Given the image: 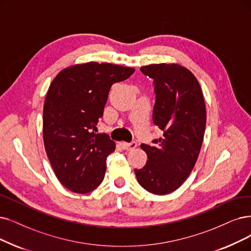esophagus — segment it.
I'll list each match as a JSON object with an SVG mask.
<instances>
[{"label":"esophagus","mask_w":251,"mask_h":251,"mask_svg":"<svg viewBox=\"0 0 251 251\" xmlns=\"http://www.w3.org/2000/svg\"><path fill=\"white\" fill-rule=\"evenodd\" d=\"M122 145H123L124 149H126V150H133V149H135V148L137 147V143H136L135 141H133V142H131V143L123 142Z\"/></svg>","instance_id":"1"}]
</instances>
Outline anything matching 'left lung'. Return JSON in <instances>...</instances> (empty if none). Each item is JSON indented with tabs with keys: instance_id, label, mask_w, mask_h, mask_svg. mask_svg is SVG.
<instances>
[{
	"instance_id": "obj_1",
	"label": "left lung",
	"mask_w": 251,
	"mask_h": 251,
	"mask_svg": "<svg viewBox=\"0 0 251 251\" xmlns=\"http://www.w3.org/2000/svg\"><path fill=\"white\" fill-rule=\"evenodd\" d=\"M140 71L153 79L152 119L163 136L152 140V145L141 144L148 160L135 173L147 192L167 195L181 185L195 167L205 133V101L197 78L181 66L148 65Z\"/></svg>"
}]
</instances>
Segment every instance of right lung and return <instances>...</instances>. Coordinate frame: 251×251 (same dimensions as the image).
Wrapping results in <instances>:
<instances>
[{"label": "right lung", "mask_w": 251, "mask_h": 251, "mask_svg": "<svg viewBox=\"0 0 251 251\" xmlns=\"http://www.w3.org/2000/svg\"><path fill=\"white\" fill-rule=\"evenodd\" d=\"M135 69L106 63L67 68L50 84L43 108V139L49 162L65 187L77 194L102 183L107 156L115 150L109 135L96 134L112 84Z\"/></svg>", "instance_id": "right-lung-1"}]
</instances>
